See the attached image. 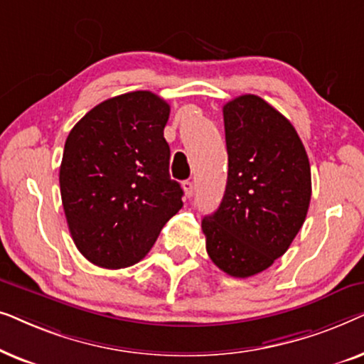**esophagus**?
<instances>
[{"mask_svg":"<svg viewBox=\"0 0 364 364\" xmlns=\"http://www.w3.org/2000/svg\"><path fill=\"white\" fill-rule=\"evenodd\" d=\"M182 188H183V192H186L187 197H192L193 196V182L192 181H183L182 182Z\"/></svg>","mask_w":364,"mask_h":364,"instance_id":"esophagus-1","label":"esophagus"}]
</instances>
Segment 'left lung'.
<instances>
[{
  "label": "left lung",
  "instance_id": "1",
  "mask_svg": "<svg viewBox=\"0 0 364 364\" xmlns=\"http://www.w3.org/2000/svg\"><path fill=\"white\" fill-rule=\"evenodd\" d=\"M223 124L227 187L202 230L212 262L247 278L272 267L300 232L311 198L310 162L291 122L262 97L232 99Z\"/></svg>",
  "mask_w": 364,
  "mask_h": 364
}]
</instances>
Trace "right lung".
<instances>
[{"label": "right lung", "mask_w": 364, "mask_h": 364, "mask_svg": "<svg viewBox=\"0 0 364 364\" xmlns=\"http://www.w3.org/2000/svg\"><path fill=\"white\" fill-rule=\"evenodd\" d=\"M168 114L157 94L134 91L97 104L69 132L63 207L77 250L94 265L141 262L183 205L181 183L168 176Z\"/></svg>", "instance_id": "1"}]
</instances>
